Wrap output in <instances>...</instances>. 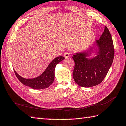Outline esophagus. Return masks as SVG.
I'll list each match as a JSON object with an SVG mask.
<instances>
[{
  "instance_id": "obj_1",
  "label": "esophagus",
  "mask_w": 126,
  "mask_h": 126,
  "mask_svg": "<svg viewBox=\"0 0 126 126\" xmlns=\"http://www.w3.org/2000/svg\"><path fill=\"white\" fill-rule=\"evenodd\" d=\"M70 56H71V55H70V53L69 52H65L64 54V56L65 58L70 57Z\"/></svg>"
}]
</instances>
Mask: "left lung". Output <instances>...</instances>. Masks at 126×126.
Masks as SVG:
<instances>
[{"instance_id":"obj_1","label":"left lung","mask_w":126,"mask_h":126,"mask_svg":"<svg viewBox=\"0 0 126 126\" xmlns=\"http://www.w3.org/2000/svg\"><path fill=\"white\" fill-rule=\"evenodd\" d=\"M94 44L98 50L95 57L87 58L94 51V47L86 51L77 52L72 56L75 61L73 77L75 82L81 87H91L101 83L113 63L114 49L112 36L106 27Z\"/></svg>"}]
</instances>
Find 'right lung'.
Here are the masks:
<instances>
[{
  "label": "right lung",
  "mask_w": 126,
  "mask_h": 126,
  "mask_svg": "<svg viewBox=\"0 0 126 126\" xmlns=\"http://www.w3.org/2000/svg\"><path fill=\"white\" fill-rule=\"evenodd\" d=\"M64 57L59 56L52 60L42 74L36 78L26 79L20 76L14 70L17 79L23 85L33 89H46L52 84L54 80L55 69L56 65L64 59Z\"/></svg>",
  "instance_id": "add662e5"
}]
</instances>
